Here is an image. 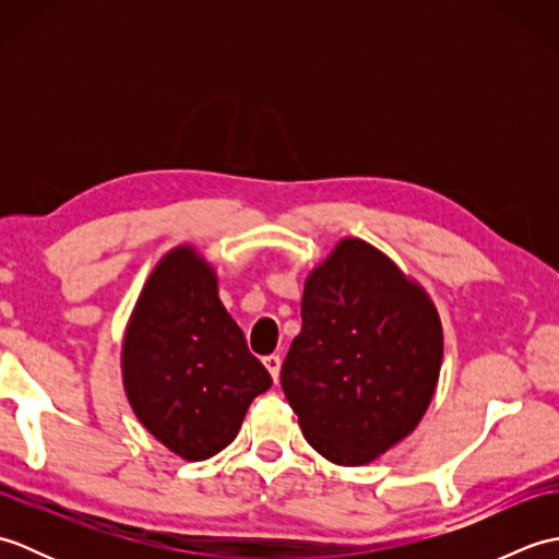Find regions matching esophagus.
<instances>
[{
  "label": "esophagus",
  "mask_w": 559,
  "mask_h": 559,
  "mask_svg": "<svg viewBox=\"0 0 559 559\" xmlns=\"http://www.w3.org/2000/svg\"><path fill=\"white\" fill-rule=\"evenodd\" d=\"M264 365H266V370L271 372V377H273V382H278V374H281V355H266L264 358Z\"/></svg>",
  "instance_id": "esophagus-1"
}]
</instances>
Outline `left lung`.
I'll return each mask as SVG.
<instances>
[{"mask_svg":"<svg viewBox=\"0 0 559 559\" xmlns=\"http://www.w3.org/2000/svg\"><path fill=\"white\" fill-rule=\"evenodd\" d=\"M302 331L281 386L302 435L338 466H362L408 437L430 406L442 324L418 283L346 237L305 283Z\"/></svg>","mask_w":559,"mask_h":559,"instance_id":"obj_1","label":"left lung"}]
</instances>
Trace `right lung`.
Returning <instances> with one entry per match:
<instances>
[{
    "label": "right lung",
    "instance_id": "right-lung-1",
    "mask_svg": "<svg viewBox=\"0 0 559 559\" xmlns=\"http://www.w3.org/2000/svg\"><path fill=\"white\" fill-rule=\"evenodd\" d=\"M122 374L146 430L187 461L228 447L271 374L218 298L216 271L192 247L153 269L129 319Z\"/></svg>",
    "mask_w": 559,
    "mask_h": 559
}]
</instances>
